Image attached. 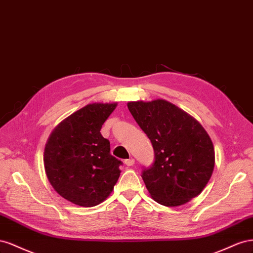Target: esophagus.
I'll return each mask as SVG.
<instances>
[{
	"mask_svg": "<svg viewBox=\"0 0 253 253\" xmlns=\"http://www.w3.org/2000/svg\"><path fill=\"white\" fill-rule=\"evenodd\" d=\"M125 164L127 165V167H132V165L134 164V159H127V160H125Z\"/></svg>",
	"mask_w": 253,
	"mask_h": 253,
	"instance_id": "esophagus-1",
	"label": "esophagus"
}]
</instances>
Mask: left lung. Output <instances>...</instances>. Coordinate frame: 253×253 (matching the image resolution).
I'll return each mask as SVG.
<instances>
[{"instance_id":"obj_1","label":"left lung","mask_w":253,"mask_h":253,"mask_svg":"<svg viewBox=\"0 0 253 253\" xmlns=\"http://www.w3.org/2000/svg\"><path fill=\"white\" fill-rule=\"evenodd\" d=\"M127 106L154 147L155 161L142 171L150 196L167 207L196 197L210 180L215 163L213 143L205 128L164 99Z\"/></svg>"}]
</instances>
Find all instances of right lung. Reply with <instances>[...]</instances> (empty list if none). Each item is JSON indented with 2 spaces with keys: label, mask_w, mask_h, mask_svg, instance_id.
Wrapping results in <instances>:
<instances>
[{
  "label": "right lung",
  "mask_w": 253,
  "mask_h": 253,
  "mask_svg": "<svg viewBox=\"0 0 253 253\" xmlns=\"http://www.w3.org/2000/svg\"><path fill=\"white\" fill-rule=\"evenodd\" d=\"M117 104H90L71 114L50 133L44 149L49 183L61 197L81 207H94L109 196L123 162L110 154L100 133Z\"/></svg>",
  "instance_id": "add662e5"
}]
</instances>
